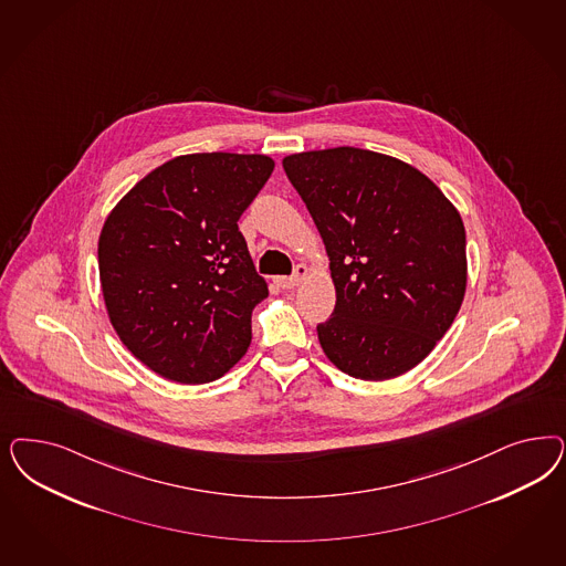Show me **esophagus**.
<instances>
[{
    "label": "esophagus",
    "mask_w": 566,
    "mask_h": 566,
    "mask_svg": "<svg viewBox=\"0 0 566 566\" xmlns=\"http://www.w3.org/2000/svg\"><path fill=\"white\" fill-rule=\"evenodd\" d=\"M306 274H308V269L304 266V264H297L295 266V273L292 276H276V283L283 287V290H293V287H297L304 279H306Z\"/></svg>",
    "instance_id": "34e87169"
}]
</instances>
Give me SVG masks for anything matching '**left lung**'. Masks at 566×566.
I'll list each match as a JSON object with an SVG mask.
<instances>
[{
    "label": "left lung",
    "mask_w": 566,
    "mask_h": 566,
    "mask_svg": "<svg viewBox=\"0 0 566 566\" xmlns=\"http://www.w3.org/2000/svg\"><path fill=\"white\" fill-rule=\"evenodd\" d=\"M325 241L335 311L321 323L328 360L385 381L422 363L467 290V235L454 203L415 166L360 147L283 158Z\"/></svg>",
    "instance_id": "1"
}]
</instances>
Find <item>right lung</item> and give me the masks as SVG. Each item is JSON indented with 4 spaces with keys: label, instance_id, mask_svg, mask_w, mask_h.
<instances>
[{
    "label": "right lung",
    "instance_id": "right-lung-1",
    "mask_svg": "<svg viewBox=\"0 0 566 566\" xmlns=\"http://www.w3.org/2000/svg\"><path fill=\"white\" fill-rule=\"evenodd\" d=\"M273 168L264 154L177 156L137 182L102 227L109 323L168 381H214L248 352L252 311L269 285L238 220Z\"/></svg>",
    "mask_w": 566,
    "mask_h": 566
}]
</instances>
